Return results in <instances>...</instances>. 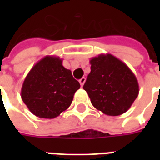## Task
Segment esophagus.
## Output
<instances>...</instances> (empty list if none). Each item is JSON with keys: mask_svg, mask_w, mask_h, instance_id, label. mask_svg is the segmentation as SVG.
Returning <instances> with one entry per match:
<instances>
[{"mask_svg": "<svg viewBox=\"0 0 160 160\" xmlns=\"http://www.w3.org/2000/svg\"><path fill=\"white\" fill-rule=\"evenodd\" d=\"M79 81H80V86H81V87H83V85L85 84V82H86V78H85V77H82Z\"/></svg>", "mask_w": 160, "mask_h": 160, "instance_id": "esophagus-1", "label": "esophagus"}]
</instances>
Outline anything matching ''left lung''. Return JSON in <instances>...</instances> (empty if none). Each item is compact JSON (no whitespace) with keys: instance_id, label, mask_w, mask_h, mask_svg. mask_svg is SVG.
I'll return each mask as SVG.
<instances>
[{"instance_id":"8db88e82","label":"left lung","mask_w":160,"mask_h":160,"mask_svg":"<svg viewBox=\"0 0 160 160\" xmlns=\"http://www.w3.org/2000/svg\"><path fill=\"white\" fill-rule=\"evenodd\" d=\"M90 64L91 72L83 89L92 104L108 116L125 113L139 94V84L134 73L111 54L92 57Z\"/></svg>"}]
</instances>
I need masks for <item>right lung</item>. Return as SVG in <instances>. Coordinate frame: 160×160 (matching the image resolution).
I'll return each mask as SVG.
<instances>
[{
	"mask_svg": "<svg viewBox=\"0 0 160 160\" xmlns=\"http://www.w3.org/2000/svg\"><path fill=\"white\" fill-rule=\"evenodd\" d=\"M80 85L58 56H46L32 67L21 88V98L40 118L52 119L69 107Z\"/></svg>",
	"mask_w": 160,
	"mask_h": 160,
	"instance_id": "add662e5",
	"label": "right lung"
}]
</instances>
